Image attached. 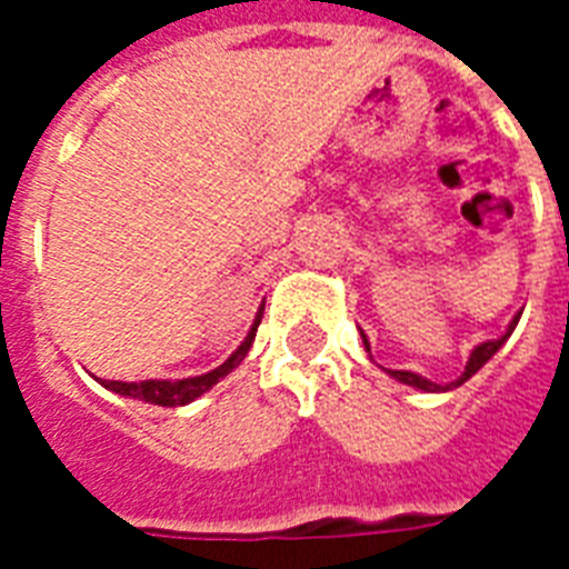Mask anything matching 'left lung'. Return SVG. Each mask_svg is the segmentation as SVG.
<instances>
[{"label": "left lung", "mask_w": 569, "mask_h": 569, "mask_svg": "<svg viewBox=\"0 0 569 569\" xmlns=\"http://www.w3.org/2000/svg\"><path fill=\"white\" fill-rule=\"evenodd\" d=\"M517 321H520V316H517V319H513L511 325H508V333H505V337L487 339V342H481V346H478L476 351L469 355V363H467V369H463V375H460L458 380H451V383H446V387H440V383H433V380L422 378V375H413V372H396V369H387V372L392 375V378H396V380H401V383H407V387L425 389V392H446V389H451V387H460L463 380L472 378V375H476L478 369H481V366H485L487 360H490V357H493L496 351H499V348L505 346V339L511 337L513 328H517ZM363 346L369 348V339H366V337H363Z\"/></svg>", "instance_id": "obj_1"}]
</instances>
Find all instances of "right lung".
I'll return each mask as SVG.
<instances>
[{
	"label": "right lung",
	"mask_w": 569,
	"mask_h": 569,
	"mask_svg": "<svg viewBox=\"0 0 569 569\" xmlns=\"http://www.w3.org/2000/svg\"><path fill=\"white\" fill-rule=\"evenodd\" d=\"M262 310H266V307H259L257 319H253V328H250V333L244 337V342L232 351L227 363H221L218 369H212V372L197 375V378H182V380H138V383H129V380H102V378L97 380H100L106 389H111V392H118V396L138 398V401H147V405H159V407L191 405L194 398L203 396L206 389H212L223 375H230L232 369L248 357L250 346H253V337H257L259 321H262Z\"/></svg>",
	"instance_id": "1"
}]
</instances>
